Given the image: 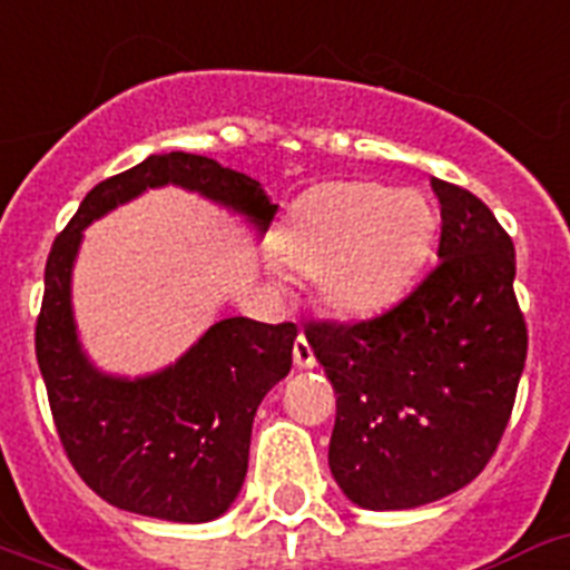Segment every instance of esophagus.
I'll use <instances>...</instances> for the list:
<instances>
[{"label":"esophagus","mask_w":570,"mask_h":570,"mask_svg":"<svg viewBox=\"0 0 570 570\" xmlns=\"http://www.w3.org/2000/svg\"><path fill=\"white\" fill-rule=\"evenodd\" d=\"M293 358H295V365H298V367H315V353H313V347H309L307 336L295 338Z\"/></svg>","instance_id":"obj_1"}]
</instances>
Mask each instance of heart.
<instances>
[{
  "mask_svg": "<svg viewBox=\"0 0 570 570\" xmlns=\"http://www.w3.org/2000/svg\"><path fill=\"white\" fill-rule=\"evenodd\" d=\"M438 217L420 190L338 179L315 185L286 214L281 261L315 277L324 307L376 315L409 293L434 246Z\"/></svg>",
  "mask_w": 570,
  "mask_h": 570,
  "instance_id": "b5f03b06",
  "label": "heart"
}]
</instances>
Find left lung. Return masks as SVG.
<instances>
[{
	"label": "left lung",
	"mask_w": 570,
	"mask_h": 570,
	"mask_svg": "<svg viewBox=\"0 0 570 570\" xmlns=\"http://www.w3.org/2000/svg\"><path fill=\"white\" fill-rule=\"evenodd\" d=\"M432 190L438 269L371 322L304 327L338 394L330 472L365 510L432 504L481 475L528 356L513 240L475 194Z\"/></svg>",
	"instance_id": "1"
}]
</instances>
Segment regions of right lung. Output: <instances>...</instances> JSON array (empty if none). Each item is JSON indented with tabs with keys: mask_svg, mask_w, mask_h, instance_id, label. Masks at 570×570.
Segmentation results:
<instances>
[{
	"mask_svg": "<svg viewBox=\"0 0 570 570\" xmlns=\"http://www.w3.org/2000/svg\"><path fill=\"white\" fill-rule=\"evenodd\" d=\"M165 185L240 214L257 234L277 212L261 181L194 153H153L104 179L51 246L37 362L60 443L86 487L127 513L199 524L237 499L257 405L289 374L298 327L223 318L174 365L136 380L107 374L86 356L71 309V269L86 226Z\"/></svg>",
	"mask_w": 570,
	"mask_h": 570,
	"instance_id": "1",
	"label": "right lung"
}]
</instances>
